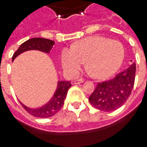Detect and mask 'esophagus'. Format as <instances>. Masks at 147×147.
Here are the masks:
<instances>
[{
    "mask_svg": "<svg viewBox=\"0 0 147 147\" xmlns=\"http://www.w3.org/2000/svg\"><path fill=\"white\" fill-rule=\"evenodd\" d=\"M84 80H73L71 81V84H82V83H84Z\"/></svg>",
    "mask_w": 147,
    "mask_h": 147,
    "instance_id": "34e87169",
    "label": "esophagus"
}]
</instances>
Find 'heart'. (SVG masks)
Returning <instances> with one entry per match:
<instances>
[{
  "instance_id": "heart-1",
  "label": "heart",
  "mask_w": 147,
  "mask_h": 147,
  "mask_svg": "<svg viewBox=\"0 0 147 147\" xmlns=\"http://www.w3.org/2000/svg\"><path fill=\"white\" fill-rule=\"evenodd\" d=\"M125 50L119 41L103 36H91L81 40L71 49L61 52L62 67L71 76L80 71L86 61V67L96 79H105L115 74L124 59Z\"/></svg>"
}]
</instances>
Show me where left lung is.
<instances>
[{
	"mask_svg": "<svg viewBox=\"0 0 147 147\" xmlns=\"http://www.w3.org/2000/svg\"><path fill=\"white\" fill-rule=\"evenodd\" d=\"M136 64L134 62L112 80L98 83L89 102L96 109L105 112L115 111L123 105L134 88Z\"/></svg>",
	"mask_w": 147,
	"mask_h": 147,
	"instance_id": "left-lung-1",
	"label": "left lung"
}]
</instances>
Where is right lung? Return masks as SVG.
Returning a JSON list of instances; mask_svg holds the SVG:
<instances>
[{
  "instance_id": "obj_1",
  "label": "right lung",
  "mask_w": 147,
  "mask_h": 147,
  "mask_svg": "<svg viewBox=\"0 0 147 147\" xmlns=\"http://www.w3.org/2000/svg\"><path fill=\"white\" fill-rule=\"evenodd\" d=\"M54 45H55V42L49 39L40 37L32 38L24 42L23 44L20 45L19 49L13 54L12 60L13 61L21 53L27 52V51H31V50H38L42 52L49 53L53 48ZM71 86V84L70 81H58L56 91L54 92L52 98L49 99V101L47 103H45V105L41 106L40 107L32 108V107L25 106L20 101V104L30 115L35 117L49 118V117L53 116L62 108L64 103V99L67 96V91Z\"/></svg>"
}]
</instances>
